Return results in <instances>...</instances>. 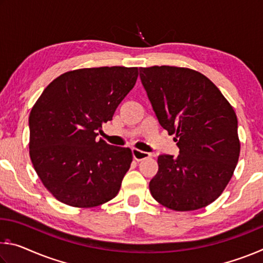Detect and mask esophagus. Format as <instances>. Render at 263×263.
Segmentation results:
<instances>
[{
    "label": "esophagus",
    "mask_w": 263,
    "mask_h": 263,
    "mask_svg": "<svg viewBox=\"0 0 263 263\" xmlns=\"http://www.w3.org/2000/svg\"><path fill=\"white\" fill-rule=\"evenodd\" d=\"M132 155H133V159L136 160V161H141V160H145L149 158V153H146L144 151H140V149H132Z\"/></svg>",
    "instance_id": "esophagus-1"
}]
</instances>
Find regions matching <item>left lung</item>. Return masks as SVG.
Instances as JSON below:
<instances>
[{
  "label": "left lung",
  "mask_w": 263,
  "mask_h": 263,
  "mask_svg": "<svg viewBox=\"0 0 263 263\" xmlns=\"http://www.w3.org/2000/svg\"><path fill=\"white\" fill-rule=\"evenodd\" d=\"M140 79L158 121L174 135L180 154L159 155L149 182L153 198L174 211L205 208L219 197L240 154L233 106L211 80L175 66L141 67Z\"/></svg>",
  "instance_id": "left-lung-1"
}]
</instances>
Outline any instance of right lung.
I'll return each mask as SVG.
<instances>
[{
	"label": "right lung",
	"instance_id": "right-lung-1",
	"mask_svg": "<svg viewBox=\"0 0 263 263\" xmlns=\"http://www.w3.org/2000/svg\"><path fill=\"white\" fill-rule=\"evenodd\" d=\"M138 74V67L124 66L69 70L53 80L32 106L30 158L59 202L95 208L117 196L132 152L96 137L135 87Z\"/></svg>",
	"mask_w": 263,
	"mask_h": 263
}]
</instances>
